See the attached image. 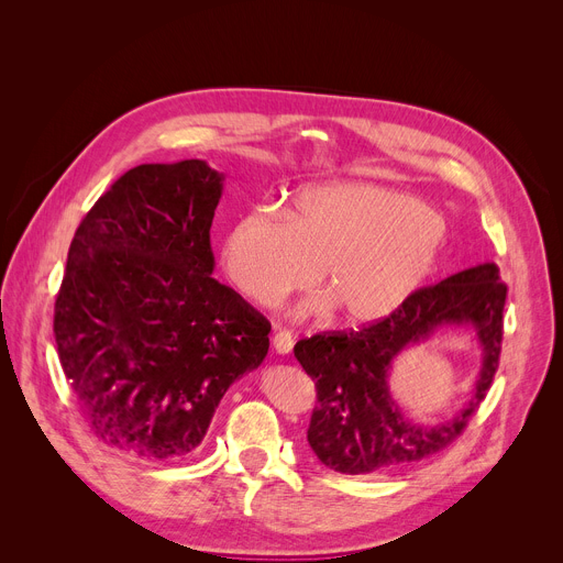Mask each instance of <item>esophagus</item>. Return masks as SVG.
I'll return each instance as SVG.
<instances>
[{
	"mask_svg": "<svg viewBox=\"0 0 563 563\" xmlns=\"http://www.w3.org/2000/svg\"><path fill=\"white\" fill-rule=\"evenodd\" d=\"M291 347H294V336H291L289 332L280 330V332L274 334V350H276L278 354H289Z\"/></svg>",
	"mask_w": 563,
	"mask_h": 563,
	"instance_id": "34e87169",
	"label": "esophagus"
}]
</instances>
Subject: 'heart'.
<instances>
[{"instance_id":"1","label":"heart","mask_w":563,"mask_h":563,"mask_svg":"<svg viewBox=\"0 0 563 563\" xmlns=\"http://www.w3.org/2000/svg\"><path fill=\"white\" fill-rule=\"evenodd\" d=\"M442 220L422 201L384 186L339 181L305 188L289 213L255 209L222 242V267L253 302H280L320 267L323 296L298 317L336 310L350 328L373 325L411 298L438 265Z\"/></svg>"}]
</instances>
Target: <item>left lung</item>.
Returning <instances> with one entry per match:
<instances>
[{
    "instance_id": "left-lung-1",
    "label": "left lung",
    "mask_w": 563,
    "mask_h": 563,
    "mask_svg": "<svg viewBox=\"0 0 563 563\" xmlns=\"http://www.w3.org/2000/svg\"><path fill=\"white\" fill-rule=\"evenodd\" d=\"M505 296L498 267L483 263L416 291L375 325L298 341L294 356L317 382L308 442L321 463L339 474H371L418 463L453 442L485 399L498 368ZM449 329H467L479 345L477 384L453 419L413 421L389 393L391 362L406 346Z\"/></svg>"
}]
</instances>
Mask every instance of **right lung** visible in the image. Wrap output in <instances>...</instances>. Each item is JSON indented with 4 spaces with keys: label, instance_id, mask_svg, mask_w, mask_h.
I'll return each instance as SVG.
<instances>
[{
    "label": "right lung",
    "instance_id": "1",
    "mask_svg": "<svg viewBox=\"0 0 563 563\" xmlns=\"http://www.w3.org/2000/svg\"><path fill=\"white\" fill-rule=\"evenodd\" d=\"M222 190L201 159L141 164L71 240L58 356L91 433L119 453L190 455L229 386L267 356L269 321L211 276Z\"/></svg>",
    "mask_w": 563,
    "mask_h": 563
}]
</instances>
